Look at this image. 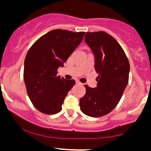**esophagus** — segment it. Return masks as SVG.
Here are the masks:
<instances>
[{"label":"esophagus","mask_w":151,"mask_h":151,"mask_svg":"<svg viewBox=\"0 0 151 151\" xmlns=\"http://www.w3.org/2000/svg\"><path fill=\"white\" fill-rule=\"evenodd\" d=\"M76 83L79 84V85H82V83H81V82L79 80H76Z\"/></svg>","instance_id":"obj_1"}]
</instances>
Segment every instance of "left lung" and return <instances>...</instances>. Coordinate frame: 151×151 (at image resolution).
I'll use <instances>...</instances> for the list:
<instances>
[{"label":"left lung","mask_w":151,"mask_h":151,"mask_svg":"<svg viewBox=\"0 0 151 151\" xmlns=\"http://www.w3.org/2000/svg\"><path fill=\"white\" fill-rule=\"evenodd\" d=\"M85 40L95 55L98 76L96 88L85 85L86 93L80 100V109L89 116L101 117L119 102L129 81V63L119 43L108 33L86 32Z\"/></svg>","instance_id":"obj_1"}]
</instances>
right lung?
I'll use <instances>...</instances> for the list:
<instances>
[{"instance_id":"right-lung-1","label":"right lung","mask_w":151,"mask_h":151,"mask_svg":"<svg viewBox=\"0 0 151 151\" xmlns=\"http://www.w3.org/2000/svg\"><path fill=\"white\" fill-rule=\"evenodd\" d=\"M84 35L85 32L53 29L40 37L28 50L24 80L30 101L39 111L55 114L62 109L64 98L75 80L57 76V69L63 66Z\"/></svg>"}]
</instances>
